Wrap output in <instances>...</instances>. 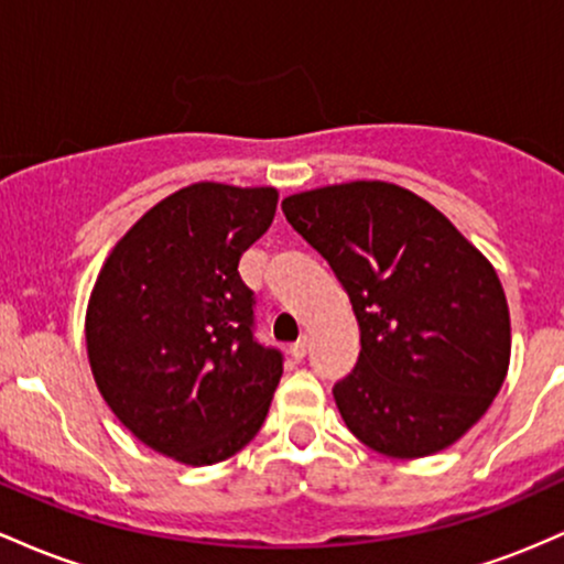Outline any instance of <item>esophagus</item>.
Returning <instances> with one entry per match:
<instances>
[{
  "label": "esophagus",
  "instance_id": "34e87169",
  "mask_svg": "<svg viewBox=\"0 0 564 564\" xmlns=\"http://www.w3.org/2000/svg\"><path fill=\"white\" fill-rule=\"evenodd\" d=\"M306 349H308V338H306V335H301V338L295 340L293 346H290V357H293L295 362H301V359L306 357Z\"/></svg>",
  "mask_w": 564,
  "mask_h": 564
}]
</instances>
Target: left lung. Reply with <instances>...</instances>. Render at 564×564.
I'll list each match as a JSON object with an SVG mask.
<instances>
[{
    "label": "left lung",
    "mask_w": 564,
    "mask_h": 564,
    "mask_svg": "<svg viewBox=\"0 0 564 564\" xmlns=\"http://www.w3.org/2000/svg\"><path fill=\"white\" fill-rule=\"evenodd\" d=\"M288 224L330 263L359 322L357 365L333 386L349 432L389 458L445 451L509 370L498 274L426 199L383 181L293 194Z\"/></svg>",
    "instance_id": "obj_1"
}]
</instances>
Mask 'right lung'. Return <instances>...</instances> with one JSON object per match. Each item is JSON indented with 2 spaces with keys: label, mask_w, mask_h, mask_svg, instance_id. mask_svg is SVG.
Segmentation results:
<instances>
[{
  "label": "right lung",
  "mask_w": 564,
  "mask_h": 564,
  "mask_svg": "<svg viewBox=\"0 0 564 564\" xmlns=\"http://www.w3.org/2000/svg\"><path fill=\"white\" fill-rule=\"evenodd\" d=\"M276 199L265 186L181 188L119 239L95 282V383L143 445L181 464L242 451L282 378V351L256 338V293L239 276Z\"/></svg>",
  "instance_id": "obj_1"
}]
</instances>
